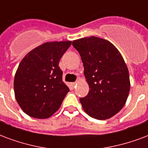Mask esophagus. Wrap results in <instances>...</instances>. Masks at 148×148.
<instances>
[{
	"label": "esophagus",
	"instance_id": "34e87169",
	"mask_svg": "<svg viewBox=\"0 0 148 148\" xmlns=\"http://www.w3.org/2000/svg\"><path fill=\"white\" fill-rule=\"evenodd\" d=\"M77 82H73V83H72V86H73V87H74V86H75V85H76V84H77Z\"/></svg>",
	"mask_w": 148,
	"mask_h": 148
}]
</instances>
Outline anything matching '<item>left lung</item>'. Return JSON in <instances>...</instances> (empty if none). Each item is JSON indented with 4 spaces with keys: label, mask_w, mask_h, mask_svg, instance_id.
Wrapping results in <instances>:
<instances>
[{
    "label": "left lung",
    "mask_w": 148,
    "mask_h": 148,
    "mask_svg": "<svg viewBox=\"0 0 148 148\" xmlns=\"http://www.w3.org/2000/svg\"><path fill=\"white\" fill-rule=\"evenodd\" d=\"M79 52L89 86L80 101L87 114L104 120L119 112L127 101L130 88L129 71L121 53L106 39L90 36L74 40Z\"/></svg>",
    "instance_id": "1"
}]
</instances>
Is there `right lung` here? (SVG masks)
Wrapping results in <instances>:
<instances>
[{
	"instance_id": "right-lung-1",
	"label": "right lung",
	"mask_w": 148,
	"mask_h": 148,
	"mask_svg": "<svg viewBox=\"0 0 148 148\" xmlns=\"http://www.w3.org/2000/svg\"><path fill=\"white\" fill-rule=\"evenodd\" d=\"M71 41L48 42L27 53L14 75L15 99L25 113L47 119L61 106L69 88L62 80L59 66Z\"/></svg>"
}]
</instances>
